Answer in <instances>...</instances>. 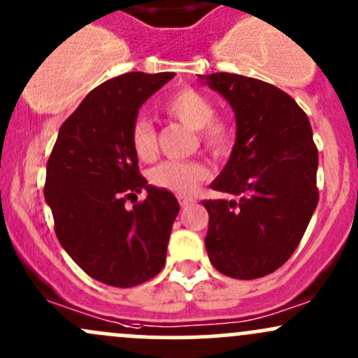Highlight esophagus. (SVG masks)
<instances>
[{"instance_id": "34e87169", "label": "esophagus", "mask_w": 358, "mask_h": 358, "mask_svg": "<svg viewBox=\"0 0 358 358\" xmlns=\"http://www.w3.org/2000/svg\"><path fill=\"white\" fill-rule=\"evenodd\" d=\"M196 203L194 198H187V196H179V205L180 208H189Z\"/></svg>"}]
</instances>
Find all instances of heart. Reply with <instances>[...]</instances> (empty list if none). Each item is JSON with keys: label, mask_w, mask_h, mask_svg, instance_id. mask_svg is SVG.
<instances>
[{"label": "heart", "mask_w": 358, "mask_h": 358, "mask_svg": "<svg viewBox=\"0 0 358 358\" xmlns=\"http://www.w3.org/2000/svg\"><path fill=\"white\" fill-rule=\"evenodd\" d=\"M164 109L187 128L199 131L201 141L210 152L224 153L230 147L232 128L224 117L213 116V102L203 92L189 87L180 88L165 101ZM129 136L138 159L152 160L155 157L157 133L148 119H136ZM206 178H208V169L196 160H165L150 172V180L157 187L178 194H191Z\"/></svg>", "instance_id": "1"}]
</instances>
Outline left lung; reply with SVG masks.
Instances as JSON below:
<instances>
[{
  "label": "left lung",
  "instance_id": "1",
  "mask_svg": "<svg viewBox=\"0 0 358 358\" xmlns=\"http://www.w3.org/2000/svg\"><path fill=\"white\" fill-rule=\"evenodd\" d=\"M236 114V143L203 201L206 252L230 278L255 280L294 255L317 206V148L297 102L280 88L232 73L199 75Z\"/></svg>",
  "mask_w": 358,
  "mask_h": 358
}]
</instances>
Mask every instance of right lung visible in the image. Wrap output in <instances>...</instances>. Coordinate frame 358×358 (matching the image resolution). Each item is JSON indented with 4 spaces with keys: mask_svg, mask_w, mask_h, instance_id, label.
Wrapping results in <instances>:
<instances>
[{
    "mask_svg": "<svg viewBox=\"0 0 358 358\" xmlns=\"http://www.w3.org/2000/svg\"><path fill=\"white\" fill-rule=\"evenodd\" d=\"M176 73H124L83 99L57 133L44 198L64 251L97 282L140 285L165 264L179 203L138 171L131 126L140 107ZM148 191L126 209V199Z\"/></svg>",
    "mask_w": 358,
    "mask_h": 358,
    "instance_id": "1",
    "label": "right lung"
}]
</instances>
